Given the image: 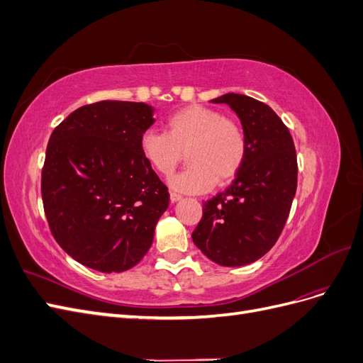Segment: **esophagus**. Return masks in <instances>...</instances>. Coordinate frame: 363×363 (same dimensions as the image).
I'll return each mask as SVG.
<instances>
[{"label":"esophagus","instance_id":"34e87169","mask_svg":"<svg viewBox=\"0 0 363 363\" xmlns=\"http://www.w3.org/2000/svg\"><path fill=\"white\" fill-rule=\"evenodd\" d=\"M169 199H171L172 203H175V201H180V200L183 199V196H182L180 194H177V192H172V191H171V192H169Z\"/></svg>","mask_w":363,"mask_h":363}]
</instances>
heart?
<instances>
[{"mask_svg": "<svg viewBox=\"0 0 363 363\" xmlns=\"http://www.w3.org/2000/svg\"><path fill=\"white\" fill-rule=\"evenodd\" d=\"M140 152L150 167L171 175L188 152L191 164L171 179L174 189L200 194L215 183L236 177L247 157V138L236 121L216 108L191 104L167 119V131L148 128L140 135Z\"/></svg>", "mask_w": 363, "mask_h": 363, "instance_id": "1", "label": "heart"}]
</instances>
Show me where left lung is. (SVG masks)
Returning a JSON list of instances; mask_svg holds the SVG:
<instances>
[{"instance_id": "left-lung-1", "label": "left lung", "mask_w": 363, "mask_h": 363, "mask_svg": "<svg viewBox=\"0 0 363 363\" xmlns=\"http://www.w3.org/2000/svg\"><path fill=\"white\" fill-rule=\"evenodd\" d=\"M239 116L247 157L224 192L203 204L192 232L203 255L223 267H244L274 247L296 191V152L288 127L265 103L240 94L212 100Z\"/></svg>"}]
</instances>
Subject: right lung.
Here are the masks:
<instances>
[{
    "instance_id": "obj_1",
    "label": "right lung",
    "mask_w": 363,
    "mask_h": 363,
    "mask_svg": "<svg viewBox=\"0 0 363 363\" xmlns=\"http://www.w3.org/2000/svg\"><path fill=\"white\" fill-rule=\"evenodd\" d=\"M145 103L98 101L51 133L42 168L43 211L57 244L82 265L123 272L147 255L169 194L140 152L155 124Z\"/></svg>"
}]
</instances>
